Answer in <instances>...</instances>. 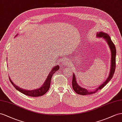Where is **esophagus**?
I'll return each mask as SVG.
<instances>
[{
  "label": "esophagus",
  "mask_w": 122,
  "mask_h": 122,
  "mask_svg": "<svg viewBox=\"0 0 122 122\" xmlns=\"http://www.w3.org/2000/svg\"><path fill=\"white\" fill-rule=\"evenodd\" d=\"M68 63V60H66V59H65V60H63V61L62 62V65H66V64H67Z\"/></svg>",
  "instance_id": "esophagus-1"
}]
</instances>
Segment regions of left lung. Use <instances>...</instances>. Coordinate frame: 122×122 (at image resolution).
<instances>
[{
    "label": "left lung",
    "mask_w": 122,
    "mask_h": 122,
    "mask_svg": "<svg viewBox=\"0 0 122 122\" xmlns=\"http://www.w3.org/2000/svg\"><path fill=\"white\" fill-rule=\"evenodd\" d=\"M96 36L97 37H102V38H104V39H105L109 46V48L110 49L111 57L110 73H109V76L108 77L107 79L103 83H102L101 86H99V87H98L97 88H96V90L93 91H88V90L86 89L85 88H83L78 85L76 81V78L74 73L72 80V86L74 91L76 93L80 95H86L92 94L95 93L98 90L102 89V88H104V87L108 83L109 81L112 78V77H113V75L114 74V71L115 70V64H116V63H115V61H116V60H115V57H116V48H115V46L113 43L111 41L110 36H109L108 34L103 32H99L97 33Z\"/></svg>",
    "instance_id": "8db88e82"
}]
</instances>
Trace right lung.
Returning <instances> with one entry per match:
<instances>
[{
  "label": "right lung",
  "instance_id": "1",
  "mask_svg": "<svg viewBox=\"0 0 122 122\" xmlns=\"http://www.w3.org/2000/svg\"><path fill=\"white\" fill-rule=\"evenodd\" d=\"M59 69V65H57V66L52 67L51 71L49 73V75L45 80V81L43 83V85L41 86L40 88L36 89V90H26L21 88H20L19 86H18L16 85H15V84L13 82V81L11 80L10 77H9V79H10V82L12 84V85L14 86V88L16 90H17L18 91L20 92L21 93L24 94L25 95L31 96V97H39V96L44 95L48 91V90L49 89V88H50V86H51V82L52 76L53 75V74H54L56 71H57Z\"/></svg>",
  "mask_w": 122,
  "mask_h": 122
}]
</instances>
